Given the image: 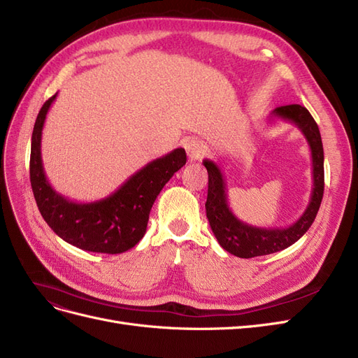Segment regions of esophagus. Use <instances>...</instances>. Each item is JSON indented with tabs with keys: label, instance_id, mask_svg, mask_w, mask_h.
<instances>
[{
	"label": "esophagus",
	"instance_id": "1",
	"mask_svg": "<svg viewBox=\"0 0 358 358\" xmlns=\"http://www.w3.org/2000/svg\"><path fill=\"white\" fill-rule=\"evenodd\" d=\"M183 148L187 150L189 161H199L206 154V146L203 145V142H200L199 138H194V137H188L185 142H183Z\"/></svg>",
	"mask_w": 358,
	"mask_h": 358
}]
</instances>
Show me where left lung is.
<instances>
[{
  "mask_svg": "<svg viewBox=\"0 0 358 358\" xmlns=\"http://www.w3.org/2000/svg\"><path fill=\"white\" fill-rule=\"evenodd\" d=\"M275 117L294 124L305 136L312 157L313 185L306 210L300 218L285 229H263L241 221L231 212L227 200V188L221 169L210 159H203L209 175L208 200H206V216L218 243L239 258H252L268 255L296 243L315 221L324 194V150L320 128L315 119L300 104L280 106L272 112Z\"/></svg>",
  "mask_w": 358,
  "mask_h": 358,
  "instance_id": "1",
  "label": "left lung"
}]
</instances>
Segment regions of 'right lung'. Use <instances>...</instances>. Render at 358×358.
<instances>
[{
    "instance_id": "add662e5",
    "label": "right lung",
    "mask_w": 358,
    "mask_h": 358,
    "mask_svg": "<svg viewBox=\"0 0 358 358\" xmlns=\"http://www.w3.org/2000/svg\"><path fill=\"white\" fill-rule=\"evenodd\" d=\"M57 94L43 104L31 137L29 179L38 210L62 241L90 252L121 254L134 248L146 233L149 213L161 189L185 166V149L148 162L110 196L91 203L73 201L49 183L41 161V133Z\"/></svg>"
}]
</instances>
